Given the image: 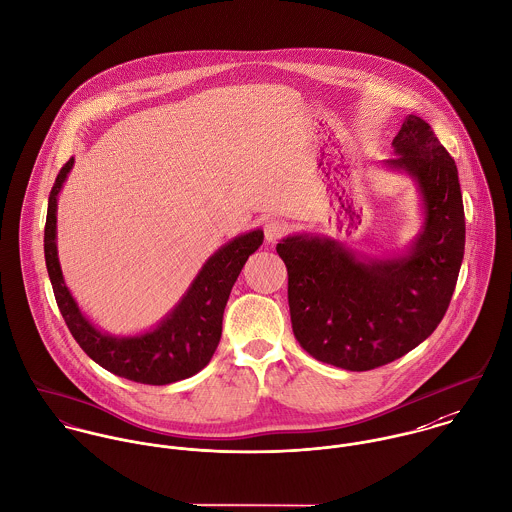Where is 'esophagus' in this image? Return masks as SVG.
<instances>
[{
  "instance_id": "obj_1",
  "label": "esophagus",
  "mask_w": 512,
  "mask_h": 512,
  "mask_svg": "<svg viewBox=\"0 0 512 512\" xmlns=\"http://www.w3.org/2000/svg\"><path fill=\"white\" fill-rule=\"evenodd\" d=\"M265 241L269 243V245H273V243H277L285 233H287V223L285 221H279V219H269L267 223H265Z\"/></svg>"
}]
</instances>
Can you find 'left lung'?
I'll return each instance as SVG.
<instances>
[{"label":"left lung","mask_w":512,"mask_h":512,"mask_svg":"<svg viewBox=\"0 0 512 512\" xmlns=\"http://www.w3.org/2000/svg\"><path fill=\"white\" fill-rule=\"evenodd\" d=\"M392 146L382 168L411 178L423 217L408 247L372 257L310 231L277 243L295 338L312 358L350 372L402 358L437 328L465 251L457 166L431 126L408 114Z\"/></svg>","instance_id":"8db88e82"}]
</instances>
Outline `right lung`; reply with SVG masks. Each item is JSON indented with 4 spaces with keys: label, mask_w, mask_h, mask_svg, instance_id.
I'll list each match as a JSON object with an SVG mask.
<instances>
[{
    "label": "right lung",
    "mask_w": 512,
    "mask_h": 512,
    "mask_svg": "<svg viewBox=\"0 0 512 512\" xmlns=\"http://www.w3.org/2000/svg\"><path fill=\"white\" fill-rule=\"evenodd\" d=\"M73 164L75 158L61 168L53 184L45 221L47 273L73 338L104 370L138 384L166 386L198 374L219 344L229 293L249 255L261 247L263 229L245 231L221 245L205 261L176 307L154 326L126 336L108 334L77 305L65 285L57 255V202Z\"/></svg>",
    "instance_id": "right-lung-1"
}]
</instances>
